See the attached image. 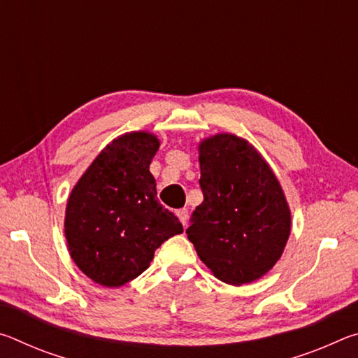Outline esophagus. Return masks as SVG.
Masks as SVG:
<instances>
[{"label": "esophagus", "instance_id": "1", "mask_svg": "<svg viewBox=\"0 0 358 358\" xmlns=\"http://www.w3.org/2000/svg\"><path fill=\"white\" fill-rule=\"evenodd\" d=\"M177 216H178V220H180V222L183 224V226H186L187 224V210L186 208H180V210H177Z\"/></svg>", "mask_w": 358, "mask_h": 358}]
</instances>
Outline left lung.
<instances>
[{"mask_svg": "<svg viewBox=\"0 0 358 358\" xmlns=\"http://www.w3.org/2000/svg\"><path fill=\"white\" fill-rule=\"evenodd\" d=\"M203 202L187 238L217 280L241 286L273 268L290 235V210L276 175L245 138L216 134L199 143Z\"/></svg>", "mask_w": 358, "mask_h": 358, "instance_id": "left-lung-1", "label": "left lung"}]
</instances>
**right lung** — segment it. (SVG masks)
Returning <instances> with one entry per match:
<instances>
[{"label": "right lung", "mask_w": 358, "mask_h": 358, "mask_svg": "<svg viewBox=\"0 0 358 358\" xmlns=\"http://www.w3.org/2000/svg\"><path fill=\"white\" fill-rule=\"evenodd\" d=\"M157 148L151 132L120 136L96 156L68 199L69 254L101 286L132 281L148 268L157 248L183 232L178 217L157 201L150 172Z\"/></svg>", "instance_id": "add662e5"}]
</instances>
